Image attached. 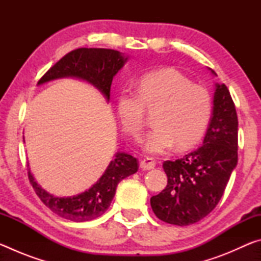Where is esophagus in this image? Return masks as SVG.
Here are the masks:
<instances>
[{"mask_svg":"<svg viewBox=\"0 0 261 261\" xmlns=\"http://www.w3.org/2000/svg\"><path fill=\"white\" fill-rule=\"evenodd\" d=\"M155 165H156L155 160H154L153 158H149V156L144 158L143 160L140 161V167L143 168L144 170H151L154 167H155Z\"/></svg>","mask_w":261,"mask_h":261,"instance_id":"esophagus-1","label":"esophagus"}]
</instances>
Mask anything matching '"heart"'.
<instances>
[{
  "instance_id": "heart-1",
  "label": "heart",
  "mask_w": 261,
  "mask_h": 261,
  "mask_svg": "<svg viewBox=\"0 0 261 261\" xmlns=\"http://www.w3.org/2000/svg\"><path fill=\"white\" fill-rule=\"evenodd\" d=\"M154 129L144 139L148 153L162 154L173 148L187 149L197 144L208 125L213 100L207 88L192 84L175 69H161L143 74L136 93L122 92L117 114L123 130L138 139L152 113Z\"/></svg>"
}]
</instances>
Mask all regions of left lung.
<instances>
[{"label":"left lung","instance_id":"obj_1","mask_svg":"<svg viewBox=\"0 0 261 261\" xmlns=\"http://www.w3.org/2000/svg\"><path fill=\"white\" fill-rule=\"evenodd\" d=\"M215 87L213 116L202 146L177 160L163 162L167 187L151 198L154 214L163 222L190 226L208 215L219 204L237 165L235 103L224 84Z\"/></svg>","mask_w":261,"mask_h":261}]
</instances>
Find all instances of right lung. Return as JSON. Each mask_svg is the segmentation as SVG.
Listing matches in <instances>:
<instances>
[{
	"label": "right lung",
	"instance_id": "right-lung-1",
	"mask_svg": "<svg viewBox=\"0 0 261 261\" xmlns=\"http://www.w3.org/2000/svg\"><path fill=\"white\" fill-rule=\"evenodd\" d=\"M127 59L120 51L106 48H78L56 62L38 82L39 85L62 77H77L94 85L109 100L113 77ZM29 167V165H28ZM137 159L117 153L105 174L88 191L78 196L59 198L46 192L35 182L29 168V179L35 193L51 212L74 222L94 220L110 206L117 184L138 170Z\"/></svg>",
	"mask_w": 261,
	"mask_h": 261
}]
</instances>
